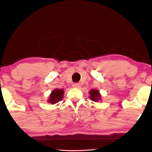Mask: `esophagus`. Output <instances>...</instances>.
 <instances>
[{
    "mask_svg": "<svg viewBox=\"0 0 152 152\" xmlns=\"http://www.w3.org/2000/svg\"><path fill=\"white\" fill-rule=\"evenodd\" d=\"M73 87L74 88H79V87H80V84L79 83H74L73 84Z\"/></svg>",
    "mask_w": 152,
    "mask_h": 152,
    "instance_id": "esophagus-1",
    "label": "esophagus"
}]
</instances>
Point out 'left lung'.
Returning <instances> with one entry per match:
<instances>
[{
	"instance_id": "left-lung-1",
	"label": "left lung",
	"mask_w": 152,
	"mask_h": 152,
	"mask_svg": "<svg viewBox=\"0 0 152 152\" xmlns=\"http://www.w3.org/2000/svg\"><path fill=\"white\" fill-rule=\"evenodd\" d=\"M90 96L89 98L91 99V101L94 102H98L100 100H101V95L100 94L99 90L96 89H92L89 92Z\"/></svg>"
}]
</instances>
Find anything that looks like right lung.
<instances>
[{
	"mask_svg": "<svg viewBox=\"0 0 152 152\" xmlns=\"http://www.w3.org/2000/svg\"><path fill=\"white\" fill-rule=\"evenodd\" d=\"M64 90L63 89H55L51 92L50 95L48 102H50L51 104H56L62 100L64 97Z\"/></svg>",
	"mask_w": 152,
	"mask_h": 152,
	"instance_id": "right-lung-1",
	"label": "right lung"
}]
</instances>
